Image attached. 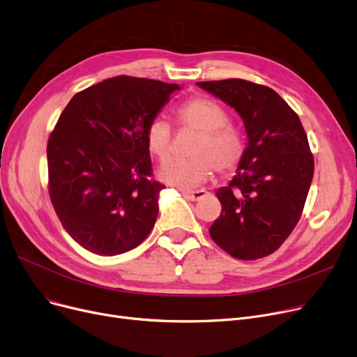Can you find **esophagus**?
<instances>
[{"mask_svg":"<svg viewBox=\"0 0 357 357\" xmlns=\"http://www.w3.org/2000/svg\"><path fill=\"white\" fill-rule=\"evenodd\" d=\"M183 196H184L187 200H190V202H199V200H202L203 197H206V196H207V192H206V190H197V192H183Z\"/></svg>","mask_w":357,"mask_h":357,"instance_id":"1","label":"esophagus"}]
</instances>
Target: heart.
<instances>
[{"label":"heart","instance_id":"b5f03b06","mask_svg":"<svg viewBox=\"0 0 357 357\" xmlns=\"http://www.w3.org/2000/svg\"><path fill=\"white\" fill-rule=\"evenodd\" d=\"M227 119L226 111L213 99L196 96L183 102L176 109V121L180 128L199 134L190 150L193 158L165 162L160 177L173 185L195 187L211 177L213 170L223 176L236 170L245 154V139ZM145 142L158 161H165L173 149L170 123L154 118L146 127Z\"/></svg>","mask_w":357,"mask_h":357}]
</instances>
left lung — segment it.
Returning <instances> with one entry per match:
<instances>
[{"label": "left lung", "instance_id": "8db88e82", "mask_svg": "<svg viewBox=\"0 0 357 357\" xmlns=\"http://www.w3.org/2000/svg\"><path fill=\"white\" fill-rule=\"evenodd\" d=\"M242 116L248 146L238 174L216 196L222 213L208 229L230 257L271 255L297 226L314 174L298 115L274 91L243 79L197 82Z\"/></svg>", "mask_w": 357, "mask_h": 357}]
</instances>
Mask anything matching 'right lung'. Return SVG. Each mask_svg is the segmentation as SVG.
Segmentation results:
<instances>
[{
  "label": "right lung",
  "instance_id": "add662e5",
  "mask_svg": "<svg viewBox=\"0 0 357 357\" xmlns=\"http://www.w3.org/2000/svg\"><path fill=\"white\" fill-rule=\"evenodd\" d=\"M177 83L116 76L77 92L47 141L49 196L66 232L114 257L137 248L158 216L165 187L153 178L149 123Z\"/></svg>",
  "mask_w": 357,
  "mask_h": 357
}]
</instances>
